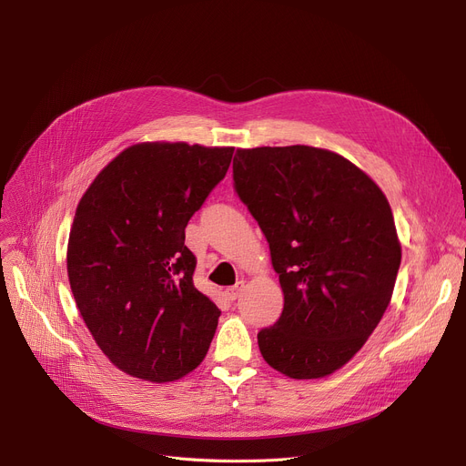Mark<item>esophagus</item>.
<instances>
[{"label": "esophagus", "mask_w": 466, "mask_h": 466, "mask_svg": "<svg viewBox=\"0 0 466 466\" xmlns=\"http://www.w3.org/2000/svg\"><path fill=\"white\" fill-rule=\"evenodd\" d=\"M241 289H243V281H238L234 287H228L227 290H225V295H227V299L228 300H236L238 297H239V292H241Z\"/></svg>", "instance_id": "34e87169"}]
</instances>
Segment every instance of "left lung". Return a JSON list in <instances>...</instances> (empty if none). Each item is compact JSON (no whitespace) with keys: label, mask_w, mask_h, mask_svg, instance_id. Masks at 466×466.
Segmentation results:
<instances>
[{"label":"left lung","mask_w":466,"mask_h":466,"mask_svg":"<svg viewBox=\"0 0 466 466\" xmlns=\"http://www.w3.org/2000/svg\"><path fill=\"white\" fill-rule=\"evenodd\" d=\"M232 176L285 297L258 350L289 378L329 376L364 346L393 295L402 253L385 194L344 157L308 145L238 149Z\"/></svg>","instance_id":"left-lung-1"}]
</instances>
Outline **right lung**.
I'll use <instances>...</instances> for the list:
<instances>
[{
  "instance_id": "right-lung-1",
  "label": "right lung",
  "mask_w": 466,
  "mask_h": 466,
  "mask_svg": "<svg viewBox=\"0 0 466 466\" xmlns=\"http://www.w3.org/2000/svg\"><path fill=\"white\" fill-rule=\"evenodd\" d=\"M232 147L137 143L77 206L67 276L96 344L134 378L174 381L198 366L220 309L194 287L185 228L225 179Z\"/></svg>"
}]
</instances>
